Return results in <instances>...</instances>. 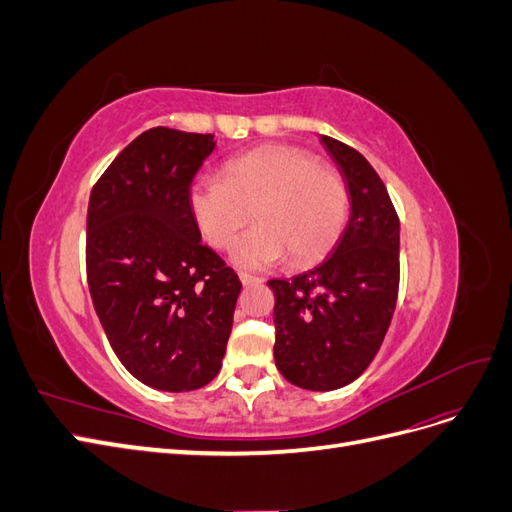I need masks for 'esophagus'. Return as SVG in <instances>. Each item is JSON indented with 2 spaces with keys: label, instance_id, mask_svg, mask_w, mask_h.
Here are the masks:
<instances>
[{
  "label": "esophagus",
  "instance_id": "34e87169",
  "mask_svg": "<svg viewBox=\"0 0 512 512\" xmlns=\"http://www.w3.org/2000/svg\"><path fill=\"white\" fill-rule=\"evenodd\" d=\"M239 280H241V284L243 286H252V284H260L262 282V277H258V275H252V273H239Z\"/></svg>",
  "mask_w": 512,
  "mask_h": 512
}]
</instances>
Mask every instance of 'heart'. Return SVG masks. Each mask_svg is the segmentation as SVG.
<instances>
[{"label": "heart", "mask_w": 512, "mask_h": 512, "mask_svg": "<svg viewBox=\"0 0 512 512\" xmlns=\"http://www.w3.org/2000/svg\"><path fill=\"white\" fill-rule=\"evenodd\" d=\"M192 218L218 250L239 237L232 260L269 269L290 254L294 267L316 265L344 235L350 194L342 175L299 147L262 145L224 164L222 179H198L190 190Z\"/></svg>", "instance_id": "heart-1"}]
</instances>
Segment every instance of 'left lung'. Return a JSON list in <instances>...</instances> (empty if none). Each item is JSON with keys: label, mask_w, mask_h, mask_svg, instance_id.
I'll return each instance as SVG.
<instances>
[{"label": "left lung", "mask_w": 512, "mask_h": 512, "mask_svg": "<svg viewBox=\"0 0 512 512\" xmlns=\"http://www.w3.org/2000/svg\"><path fill=\"white\" fill-rule=\"evenodd\" d=\"M342 170L350 220L331 254L275 294L273 356L280 374L307 391H335L374 361L399 290V218L386 185L359 151L320 136Z\"/></svg>", "instance_id": "8db88e82"}]
</instances>
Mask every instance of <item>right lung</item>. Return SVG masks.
<instances>
[{
  "mask_svg": "<svg viewBox=\"0 0 512 512\" xmlns=\"http://www.w3.org/2000/svg\"><path fill=\"white\" fill-rule=\"evenodd\" d=\"M213 134L151 128L104 170L87 209V282L117 359L183 393L222 367L241 282L200 243L190 185Z\"/></svg>",
  "mask_w": 512,
  "mask_h": 512,
  "instance_id": "right-lung-1",
  "label": "right lung"
}]
</instances>
